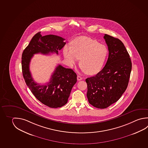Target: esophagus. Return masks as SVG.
<instances>
[{"label":"esophagus","instance_id":"1","mask_svg":"<svg viewBox=\"0 0 148 148\" xmlns=\"http://www.w3.org/2000/svg\"><path fill=\"white\" fill-rule=\"evenodd\" d=\"M82 79V78L81 76H80V75H78L77 76V80H78V81L81 80Z\"/></svg>","mask_w":148,"mask_h":148}]
</instances>
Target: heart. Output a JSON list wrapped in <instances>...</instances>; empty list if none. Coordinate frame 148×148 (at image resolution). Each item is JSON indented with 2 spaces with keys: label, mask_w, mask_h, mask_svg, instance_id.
Returning <instances> with one entry per match:
<instances>
[{
  "label": "heart",
  "mask_w": 148,
  "mask_h": 148,
  "mask_svg": "<svg viewBox=\"0 0 148 148\" xmlns=\"http://www.w3.org/2000/svg\"><path fill=\"white\" fill-rule=\"evenodd\" d=\"M105 46L97 40L86 37L75 38L72 47L66 46L63 53L69 65L73 67L80 59V66L88 75L99 73L102 67L107 55Z\"/></svg>",
  "instance_id": "b5f03b06"
}]
</instances>
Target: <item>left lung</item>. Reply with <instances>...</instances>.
<instances>
[{
  "label": "left lung",
  "instance_id": "8db88e82",
  "mask_svg": "<svg viewBox=\"0 0 148 148\" xmlns=\"http://www.w3.org/2000/svg\"><path fill=\"white\" fill-rule=\"evenodd\" d=\"M109 51L104 67L93 77L86 79L89 103L98 108H105L121 98L126 90L132 64L129 54L121 40L105 34Z\"/></svg>",
  "mask_w": 148,
  "mask_h": 148
}]
</instances>
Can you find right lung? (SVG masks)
I'll use <instances>...</instances> for the list:
<instances>
[{
  "instance_id": "1",
  "label": "right lung",
  "mask_w": 148,
  "mask_h": 148,
  "mask_svg": "<svg viewBox=\"0 0 148 148\" xmlns=\"http://www.w3.org/2000/svg\"><path fill=\"white\" fill-rule=\"evenodd\" d=\"M64 40L57 35L42 36L40 32H38L33 37L22 55V70L27 86L38 101L49 108H60L67 103L71 89L77 82V75L72 69L59 64L49 83L40 85L32 78L30 71V62L35 54H58V51L66 44Z\"/></svg>"
}]
</instances>
